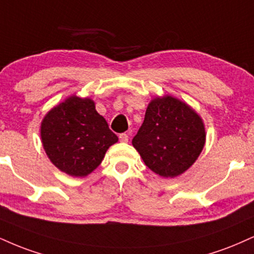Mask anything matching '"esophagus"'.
Segmentation results:
<instances>
[{"mask_svg":"<svg viewBox=\"0 0 254 254\" xmlns=\"http://www.w3.org/2000/svg\"><path fill=\"white\" fill-rule=\"evenodd\" d=\"M119 140H121V142H123V143H127V140H129V135H127V133H121V135H119Z\"/></svg>","mask_w":254,"mask_h":254,"instance_id":"1","label":"esophagus"}]
</instances>
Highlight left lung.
I'll return each instance as SVG.
<instances>
[{"instance_id":"1","label":"left lung","mask_w":254,"mask_h":254,"mask_svg":"<svg viewBox=\"0 0 254 254\" xmlns=\"http://www.w3.org/2000/svg\"><path fill=\"white\" fill-rule=\"evenodd\" d=\"M206 132L202 119L172 96L155 98L132 138L145 166L162 177L185 173L202 151Z\"/></svg>"}]
</instances>
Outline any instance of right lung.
<instances>
[{"label":"right lung","instance_id":"right-lung-1","mask_svg":"<svg viewBox=\"0 0 254 254\" xmlns=\"http://www.w3.org/2000/svg\"><path fill=\"white\" fill-rule=\"evenodd\" d=\"M41 139L47 156L61 172L86 176L102 163L118 137L96 111L93 100L72 96L46 115Z\"/></svg>","mask_w":254,"mask_h":254}]
</instances>
